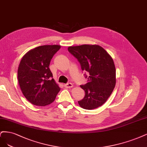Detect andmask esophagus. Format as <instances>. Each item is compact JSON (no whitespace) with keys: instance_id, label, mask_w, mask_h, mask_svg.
<instances>
[{"instance_id":"1","label":"esophagus","mask_w":147,"mask_h":147,"mask_svg":"<svg viewBox=\"0 0 147 147\" xmlns=\"http://www.w3.org/2000/svg\"><path fill=\"white\" fill-rule=\"evenodd\" d=\"M64 87L65 88H71L73 87V85L71 83H67V84H64Z\"/></svg>"}]
</instances>
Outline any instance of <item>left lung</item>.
Returning <instances> with one entry per match:
<instances>
[{"mask_svg":"<svg viewBox=\"0 0 147 147\" xmlns=\"http://www.w3.org/2000/svg\"><path fill=\"white\" fill-rule=\"evenodd\" d=\"M69 53L80 64L86 84L81 85L85 96L79 101L80 106L91 110L102 106L111 96L116 83V70L111 55L98 45H84L70 46Z\"/></svg>","mask_w":147,"mask_h":147,"instance_id":"1","label":"left lung"}]
</instances>
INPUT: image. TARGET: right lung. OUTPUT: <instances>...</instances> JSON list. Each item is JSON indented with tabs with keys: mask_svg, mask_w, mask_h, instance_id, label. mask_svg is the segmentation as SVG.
Segmentation results:
<instances>
[{
	"mask_svg": "<svg viewBox=\"0 0 147 147\" xmlns=\"http://www.w3.org/2000/svg\"><path fill=\"white\" fill-rule=\"evenodd\" d=\"M60 46H40L29 51L22 58L18 70L21 91L33 105L45 106L51 104L60 88L53 78L49 64Z\"/></svg>",
	"mask_w": 147,
	"mask_h": 147,
	"instance_id": "obj_1",
	"label": "right lung"
}]
</instances>
